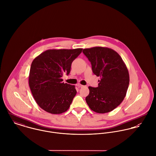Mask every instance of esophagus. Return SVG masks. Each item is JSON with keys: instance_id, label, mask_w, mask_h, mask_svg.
<instances>
[{"instance_id": "obj_1", "label": "esophagus", "mask_w": 156, "mask_h": 156, "mask_svg": "<svg viewBox=\"0 0 156 156\" xmlns=\"http://www.w3.org/2000/svg\"><path fill=\"white\" fill-rule=\"evenodd\" d=\"M77 86L78 87H79V88H82V87H84L83 85H81V84H80V83L77 84Z\"/></svg>"}]
</instances>
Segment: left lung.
<instances>
[{
	"instance_id": "8db88e82",
	"label": "left lung",
	"mask_w": 156,
	"mask_h": 156,
	"mask_svg": "<svg viewBox=\"0 0 156 156\" xmlns=\"http://www.w3.org/2000/svg\"><path fill=\"white\" fill-rule=\"evenodd\" d=\"M95 75L100 77L97 88L89 87L86 101L89 108L98 113L111 112L124 99L129 85V73L120 55L113 49L94 47L85 48Z\"/></svg>"
}]
</instances>
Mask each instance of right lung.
<instances>
[{"mask_svg": "<svg viewBox=\"0 0 156 156\" xmlns=\"http://www.w3.org/2000/svg\"><path fill=\"white\" fill-rule=\"evenodd\" d=\"M82 50L49 49L32 61L29 85L36 103L45 111L60 114L69 109L77 91L74 85L62 82V77L70 73L73 61Z\"/></svg>", "mask_w": 156, "mask_h": 156, "instance_id": "1", "label": "right lung"}]
</instances>
